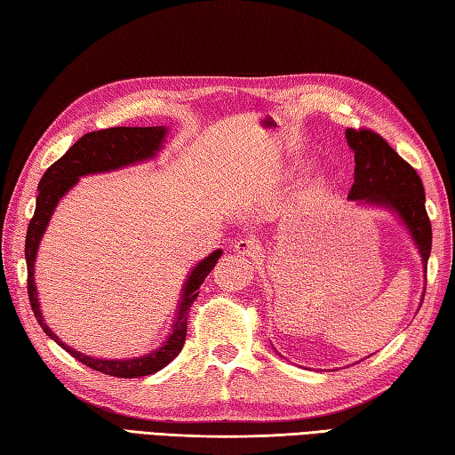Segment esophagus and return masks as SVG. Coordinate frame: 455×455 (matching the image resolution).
<instances>
[{
    "instance_id": "34e87169",
    "label": "esophagus",
    "mask_w": 455,
    "mask_h": 455,
    "mask_svg": "<svg viewBox=\"0 0 455 455\" xmlns=\"http://www.w3.org/2000/svg\"><path fill=\"white\" fill-rule=\"evenodd\" d=\"M235 250L238 254L254 258L259 252V244H258V240H254V238H240L238 243H235Z\"/></svg>"
}]
</instances>
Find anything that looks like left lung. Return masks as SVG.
<instances>
[{"instance_id":"left-lung-1","label":"left lung","mask_w":455,"mask_h":455,"mask_svg":"<svg viewBox=\"0 0 455 455\" xmlns=\"http://www.w3.org/2000/svg\"><path fill=\"white\" fill-rule=\"evenodd\" d=\"M354 150V183L347 199L389 207L409 227L427 269L432 248V225L424 205V188L409 162L395 152L381 134L371 129H346Z\"/></svg>"}]
</instances>
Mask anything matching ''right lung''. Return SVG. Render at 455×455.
<instances>
[{"label": "right lung", "instance_id": "obj_1", "mask_svg": "<svg viewBox=\"0 0 455 455\" xmlns=\"http://www.w3.org/2000/svg\"><path fill=\"white\" fill-rule=\"evenodd\" d=\"M164 137H166V129L164 127H111V129H101V131L84 134V137L76 144H72L70 150H68L60 160H56L41 178V183H38L35 215L31 222H28L27 238H25L27 293H28V301H31V308L35 313L36 323L41 324L43 331L51 336L58 346H62L68 354L76 357L78 362H82L84 365H88L92 370L101 371L105 375L123 377V379H132V377L156 373L181 352L183 344H186V334H188L189 307L197 299L201 283L205 282V277L211 274V269L215 267L217 259L222 254L220 250H215V252L207 256L203 262H199L197 267L191 272L186 287H183L178 318H176V324L172 328V334L168 340L164 342L160 350L142 357H134V360H95V357L76 352L74 347L58 340V336L43 321V313L41 308H38L36 287H35V258H36L38 243H41L56 203L60 201V197L74 186L76 181H78L82 176H85V173L117 170L123 166H129V164L154 156V152L160 150Z\"/></svg>", "mask_w": 455, "mask_h": 455}]
</instances>
